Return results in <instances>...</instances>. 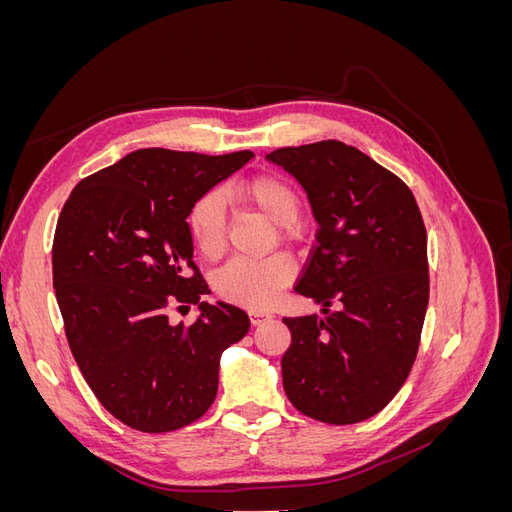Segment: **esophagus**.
I'll use <instances>...</instances> for the list:
<instances>
[{"mask_svg": "<svg viewBox=\"0 0 512 512\" xmlns=\"http://www.w3.org/2000/svg\"><path fill=\"white\" fill-rule=\"evenodd\" d=\"M247 316H250V322H252V324H260L262 320H267V318H271L269 314H265V312H260V309H250V312H247Z\"/></svg>", "mask_w": 512, "mask_h": 512, "instance_id": "esophagus-1", "label": "esophagus"}]
</instances>
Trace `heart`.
<instances>
[{
	"instance_id": "obj_1",
	"label": "heart",
	"mask_w": 512,
	"mask_h": 512,
	"mask_svg": "<svg viewBox=\"0 0 512 512\" xmlns=\"http://www.w3.org/2000/svg\"><path fill=\"white\" fill-rule=\"evenodd\" d=\"M237 194L275 226L292 228L299 222L301 198L284 177H252L239 185ZM226 226L228 215L224 196L220 192L205 194L190 213V230L198 252L207 258L220 256L226 245ZM292 275L294 267L286 256L232 258L215 273L213 286L226 301L267 307L280 297Z\"/></svg>"
}]
</instances>
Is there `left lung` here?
I'll return each instance as SVG.
<instances>
[{
  "label": "left lung",
  "instance_id": "obj_1",
  "mask_svg": "<svg viewBox=\"0 0 512 512\" xmlns=\"http://www.w3.org/2000/svg\"><path fill=\"white\" fill-rule=\"evenodd\" d=\"M318 222L294 292L322 316L284 318V391L305 416L350 425L378 414L404 386L429 303L427 230L408 185L339 141L275 149ZM334 309L331 310L330 307Z\"/></svg>",
  "mask_w": 512,
  "mask_h": 512
}]
</instances>
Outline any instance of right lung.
Returning a JSON list of instances; mask_svg holds the SVG:
<instances>
[{
  "label": "right lung",
  "mask_w": 512,
  "mask_h": 512,
  "mask_svg": "<svg viewBox=\"0 0 512 512\" xmlns=\"http://www.w3.org/2000/svg\"><path fill=\"white\" fill-rule=\"evenodd\" d=\"M252 158L138 149L83 179L61 209L53 286L68 344L100 404L132 429L175 431L203 416L222 352L250 331L243 309L200 301L209 288L185 220ZM192 302L190 328L167 320Z\"/></svg>",
  "instance_id": "1"
}]
</instances>
